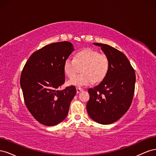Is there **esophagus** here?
Instances as JSON below:
<instances>
[{
    "label": "esophagus",
    "instance_id": "1",
    "mask_svg": "<svg viewBox=\"0 0 156 156\" xmlns=\"http://www.w3.org/2000/svg\"><path fill=\"white\" fill-rule=\"evenodd\" d=\"M77 93L78 94V93H79L80 92H81V91H83V88H79V87H77Z\"/></svg>",
    "mask_w": 156,
    "mask_h": 156
}]
</instances>
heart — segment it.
Instances as JSON below:
<instances>
[{
    "mask_svg": "<svg viewBox=\"0 0 156 156\" xmlns=\"http://www.w3.org/2000/svg\"><path fill=\"white\" fill-rule=\"evenodd\" d=\"M110 62L107 56L92 49H84L75 54L74 59L68 58L64 62V73L72 78L82 68V73L68 81L69 85L88 86L104 79L109 71Z\"/></svg>",
    "mask_w": 156,
    "mask_h": 156,
    "instance_id": "obj_1",
    "label": "heart"
}]
</instances>
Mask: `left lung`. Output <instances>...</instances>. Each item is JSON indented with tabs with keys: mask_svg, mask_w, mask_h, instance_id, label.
Listing matches in <instances>:
<instances>
[{
	"mask_svg": "<svg viewBox=\"0 0 156 156\" xmlns=\"http://www.w3.org/2000/svg\"><path fill=\"white\" fill-rule=\"evenodd\" d=\"M100 47L109 59L110 68L106 77L93 88L88 89L87 104L89 116L98 123L110 124L129 109L135 92V73L129 61L121 51L103 44Z\"/></svg>",
	"mask_w": 156,
	"mask_h": 156,
	"instance_id": "obj_1",
	"label": "left lung"
}]
</instances>
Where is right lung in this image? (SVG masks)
Listing matches in <instances>:
<instances>
[{"label": "right lung", "instance_id": "obj_1", "mask_svg": "<svg viewBox=\"0 0 156 156\" xmlns=\"http://www.w3.org/2000/svg\"><path fill=\"white\" fill-rule=\"evenodd\" d=\"M73 50L69 41L45 45L32 54L23 69L20 84L25 105L41 124L55 126L68 115L76 88H57L65 82L64 62Z\"/></svg>", "mask_w": 156, "mask_h": 156}]
</instances>
